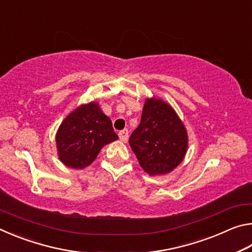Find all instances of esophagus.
Segmentation results:
<instances>
[{"label": "esophagus", "mask_w": 252, "mask_h": 252, "mask_svg": "<svg viewBox=\"0 0 252 252\" xmlns=\"http://www.w3.org/2000/svg\"><path fill=\"white\" fill-rule=\"evenodd\" d=\"M119 138H120L122 142H126L127 138H129V131H127L126 129L120 131L119 132Z\"/></svg>", "instance_id": "34e87169"}]
</instances>
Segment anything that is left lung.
I'll list each match as a JSON object with an SVG mask.
<instances>
[{
	"label": "left lung",
	"mask_w": 252,
	"mask_h": 252,
	"mask_svg": "<svg viewBox=\"0 0 252 252\" xmlns=\"http://www.w3.org/2000/svg\"><path fill=\"white\" fill-rule=\"evenodd\" d=\"M139 164L149 176H163L176 169L188 150V132L167 102L148 97L141 121L129 140Z\"/></svg>",
	"instance_id": "obj_1"
}]
</instances>
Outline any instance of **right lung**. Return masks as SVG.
<instances>
[{"label":"right lung","instance_id":"1","mask_svg":"<svg viewBox=\"0 0 252 252\" xmlns=\"http://www.w3.org/2000/svg\"><path fill=\"white\" fill-rule=\"evenodd\" d=\"M118 139L110 118L95 101L81 104L67 114L55 134L60 161L79 170L90 165L102 148Z\"/></svg>","mask_w":252,"mask_h":252}]
</instances>
